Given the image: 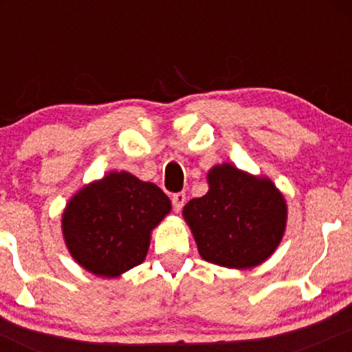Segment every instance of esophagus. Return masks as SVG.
I'll use <instances>...</instances> for the list:
<instances>
[{
    "instance_id": "1",
    "label": "esophagus",
    "mask_w": 352,
    "mask_h": 352,
    "mask_svg": "<svg viewBox=\"0 0 352 352\" xmlns=\"http://www.w3.org/2000/svg\"><path fill=\"white\" fill-rule=\"evenodd\" d=\"M172 205H173V210H175L177 213L180 212L182 207L185 205V193H175V195L172 197Z\"/></svg>"
}]
</instances>
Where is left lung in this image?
<instances>
[{
    "mask_svg": "<svg viewBox=\"0 0 352 352\" xmlns=\"http://www.w3.org/2000/svg\"><path fill=\"white\" fill-rule=\"evenodd\" d=\"M208 192L184 207L200 256L225 268H254L281 243L288 221L285 195L268 177L232 164L212 167Z\"/></svg>",
    "mask_w": 352,
    "mask_h": 352,
    "instance_id": "1",
    "label": "left lung"
}]
</instances>
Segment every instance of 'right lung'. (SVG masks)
<instances>
[{"label": "right lung", "instance_id": "obj_1", "mask_svg": "<svg viewBox=\"0 0 352 352\" xmlns=\"http://www.w3.org/2000/svg\"><path fill=\"white\" fill-rule=\"evenodd\" d=\"M170 210L155 184L109 172L71 197L60 230L76 263L96 276L117 278L145 260L152 230Z\"/></svg>", "mask_w": 352, "mask_h": 352}]
</instances>
